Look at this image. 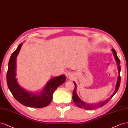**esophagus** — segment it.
<instances>
[{
    "label": "esophagus",
    "instance_id": "esophagus-1",
    "mask_svg": "<svg viewBox=\"0 0 128 128\" xmlns=\"http://www.w3.org/2000/svg\"><path fill=\"white\" fill-rule=\"evenodd\" d=\"M67 76H68V78L69 79H72L73 78H74V74H73L72 72H68L67 74Z\"/></svg>",
    "mask_w": 128,
    "mask_h": 128
}]
</instances>
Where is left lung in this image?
Masks as SVG:
<instances>
[{
    "label": "left lung",
    "instance_id": "1",
    "mask_svg": "<svg viewBox=\"0 0 128 128\" xmlns=\"http://www.w3.org/2000/svg\"><path fill=\"white\" fill-rule=\"evenodd\" d=\"M112 54L114 55V58L115 60V61L116 62V64L117 66H118V81H117V83H116V88L115 90H114V93L112 94V96H110V98H108V99H106L104 101H102L101 102H99L98 103H96V104H89L83 101H82L81 99H80V98L78 96L77 93H76V85L75 82H74V93H73V96H72V98L73 100H74V102L75 103V104L79 108H85L86 109H88V110H90V109H96L98 108L99 107H102L103 106L105 105L109 101V100L111 98H112V96H114V95L116 94V93L118 92V90L119 88V87L120 85V82H121V76H120V71H121V66H120V60H119V58H118V56H117V54L116 51L115 50V49H112Z\"/></svg>",
    "mask_w": 128,
    "mask_h": 128
}]
</instances>
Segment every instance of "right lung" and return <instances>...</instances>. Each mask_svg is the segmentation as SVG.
Here are the masks:
<instances>
[{
	"label": "right lung",
	"instance_id": "add662e5",
	"mask_svg": "<svg viewBox=\"0 0 128 128\" xmlns=\"http://www.w3.org/2000/svg\"><path fill=\"white\" fill-rule=\"evenodd\" d=\"M22 45V43L18 46L10 57L7 72V86L13 96L22 104L33 108L45 107L52 101L54 91L65 82L66 77L64 74H62L50 79L42 91L39 93L29 92L21 87L16 78V61Z\"/></svg>",
	"mask_w": 128,
	"mask_h": 128
}]
</instances>
